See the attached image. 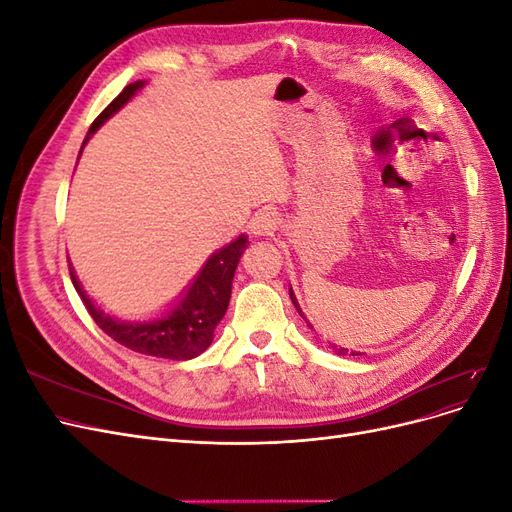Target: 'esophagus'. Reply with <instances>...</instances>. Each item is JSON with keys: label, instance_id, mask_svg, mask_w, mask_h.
<instances>
[{"label": "esophagus", "instance_id": "34e87169", "mask_svg": "<svg viewBox=\"0 0 512 512\" xmlns=\"http://www.w3.org/2000/svg\"><path fill=\"white\" fill-rule=\"evenodd\" d=\"M277 228H280V220H277L275 213L269 211H260L250 220V230L256 237H273Z\"/></svg>", "mask_w": 512, "mask_h": 512}]
</instances>
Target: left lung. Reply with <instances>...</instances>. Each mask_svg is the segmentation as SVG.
<instances>
[{"mask_svg": "<svg viewBox=\"0 0 512 512\" xmlns=\"http://www.w3.org/2000/svg\"><path fill=\"white\" fill-rule=\"evenodd\" d=\"M288 292H290V299H292V305H294V307H297V312H299V314H301V318H303V320L307 322V327H309V329H314V327H312V322H309V320L305 318V314L301 312V307H299V301H297V297H294V290H292V288H288ZM331 348H333V350H335V352H337L339 356H342V354L346 356V354H348V348H337V346H333V344H331ZM350 354H352V356H359L361 352H350Z\"/></svg>", "mask_w": 512, "mask_h": 512, "instance_id": "8db88e82", "label": "left lung"}]
</instances>
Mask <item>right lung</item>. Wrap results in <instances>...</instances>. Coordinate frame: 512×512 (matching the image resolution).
Listing matches in <instances>:
<instances>
[{
  "instance_id": "1",
  "label": "right lung",
  "mask_w": 512,
  "mask_h": 512,
  "mask_svg": "<svg viewBox=\"0 0 512 512\" xmlns=\"http://www.w3.org/2000/svg\"><path fill=\"white\" fill-rule=\"evenodd\" d=\"M145 83L147 81H134L128 87H123L121 94L104 108L94 123H91L81 153L89 138L104 126L106 119H111L119 108L126 106L138 91L145 87ZM247 245H250L247 235H241L235 241L224 245L222 250L213 252L205 260V265L194 275V280L183 288L179 297L170 303L160 316L149 320H121L117 316L106 314L104 309L91 301L89 294L83 290V284L79 277H76L72 262H68V265L72 284L76 292L81 294L87 312L108 337H113L117 344L126 346L134 352L160 356V359L185 361L194 359V356L205 352L211 346L215 327H218L228 309L232 277H235L237 265L243 252L247 250Z\"/></svg>"
}]
</instances>
